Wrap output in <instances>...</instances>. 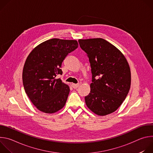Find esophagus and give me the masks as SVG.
<instances>
[{
  "label": "esophagus",
  "instance_id": "esophagus-1",
  "mask_svg": "<svg viewBox=\"0 0 153 153\" xmlns=\"http://www.w3.org/2000/svg\"><path fill=\"white\" fill-rule=\"evenodd\" d=\"M79 85H80L79 84H75V83H72L71 84V86L73 87L74 89H76V88H78V87L79 86Z\"/></svg>",
  "mask_w": 153,
  "mask_h": 153
}]
</instances>
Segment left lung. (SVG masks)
<instances>
[{
	"mask_svg": "<svg viewBox=\"0 0 153 153\" xmlns=\"http://www.w3.org/2000/svg\"><path fill=\"white\" fill-rule=\"evenodd\" d=\"M80 48L89 58L92 73L90 93L85 97L90 110L98 116L116 111L131 86V70L122 53L102 38L79 39Z\"/></svg>",
	"mask_w": 153,
	"mask_h": 153,
	"instance_id": "1",
	"label": "left lung"
}]
</instances>
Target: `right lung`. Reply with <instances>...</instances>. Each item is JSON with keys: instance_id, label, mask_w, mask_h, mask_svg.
<instances>
[{"instance_id": "add662e5", "label": "right lung", "mask_w": 153, "mask_h": 153, "mask_svg": "<svg viewBox=\"0 0 153 153\" xmlns=\"http://www.w3.org/2000/svg\"><path fill=\"white\" fill-rule=\"evenodd\" d=\"M76 40L54 38L36 47L24 64L22 80L26 94L42 112L54 113L65 106L70 87L56 79L62 74V63L66 56L78 47Z\"/></svg>"}]
</instances>
